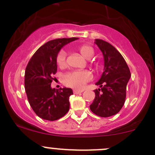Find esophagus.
Masks as SVG:
<instances>
[{"instance_id": "obj_1", "label": "esophagus", "mask_w": 155, "mask_h": 155, "mask_svg": "<svg viewBox=\"0 0 155 155\" xmlns=\"http://www.w3.org/2000/svg\"><path fill=\"white\" fill-rule=\"evenodd\" d=\"M84 90H78V89H73V93L74 94H80L83 92Z\"/></svg>"}]
</instances>
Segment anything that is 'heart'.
I'll list each match as a JSON object with an SVG mask.
<instances>
[{
  "label": "heart",
  "instance_id": "obj_1",
  "mask_svg": "<svg viewBox=\"0 0 155 155\" xmlns=\"http://www.w3.org/2000/svg\"><path fill=\"white\" fill-rule=\"evenodd\" d=\"M80 54L85 58L89 59L93 56L94 49L87 45L81 46L78 48ZM67 51L61 49L56 56V63L60 68H64L66 64ZM92 74L88 70H74L66 73L63 77V82L67 86L76 89H82L87 82L91 80Z\"/></svg>",
  "mask_w": 155,
  "mask_h": 155
}]
</instances>
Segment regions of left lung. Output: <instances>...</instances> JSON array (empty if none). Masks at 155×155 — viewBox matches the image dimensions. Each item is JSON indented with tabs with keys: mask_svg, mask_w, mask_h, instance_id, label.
Wrapping results in <instances>:
<instances>
[{
	"mask_svg": "<svg viewBox=\"0 0 155 155\" xmlns=\"http://www.w3.org/2000/svg\"><path fill=\"white\" fill-rule=\"evenodd\" d=\"M104 54V71L94 90L95 98L90 105L92 112L98 116L110 117L118 113L126 99L127 84L130 78V71L121 53L108 42L95 40Z\"/></svg>",
	"mask_w": 155,
	"mask_h": 155,
	"instance_id": "obj_1",
	"label": "left lung"
}]
</instances>
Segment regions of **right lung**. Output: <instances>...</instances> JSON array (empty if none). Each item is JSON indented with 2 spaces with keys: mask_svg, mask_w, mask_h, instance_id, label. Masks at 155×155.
Returning <instances> with one entry per match:
<instances>
[{
  "mask_svg": "<svg viewBox=\"0 0 155 155\" xmlns=\"http://www.w3.org/2000/svg\"><path fill=\"white\" fill-rule=\"evenodd\" d=\"M76 37L50 40L40 46L30 59L25 73V88L28 100L37 116L55 121L67 114L70 108L73 90L68 87H51L57 72L56 56L64 45L77 40Z\"/></svg>",
  "mask_w": 155,
  "mask_h": 155,
  "instance_id": "right-lung-1",
  "label": "right lung"
}]
</instances>
